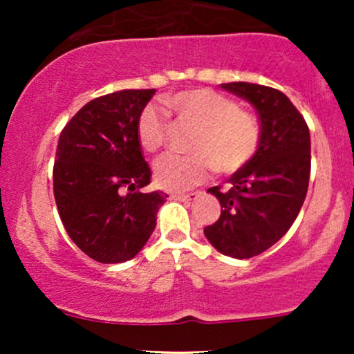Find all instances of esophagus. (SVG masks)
Wrapping results in <instances>:
<instances>
[{
  "label": "esophagus",
  "mask_w": 354,
  "mask_h": 354,
  "mask_svg": "<svg viewBox=\"0 0 354 354\" xmlns=\"http://www.w3.org/2000/svg\"><path fill=\"white\" fill-rule=\"evenodd\" d=\"M198 196H200V193H198V191H193V193H173V194H169V198H171V200H180V201L196 200Z\"/></svg>",
  "instance_id": "1"
}]
</instances>
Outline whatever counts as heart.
<instances>
[{
  "label": "heart",
  "mask_w": 354,
  "mask_h": 354,
  "mask_svg": "<svg viewBox=\"0 0 354 354\" xmlns=\"http://www.w3.org/2000/svg\"><path fill=\"white\" fill-rule=\"evenodd\" d=\"M185 124L196 128L189 156H165L154 165V183L166 191H185L208 180L216 169L233 174L258 153L261 126L243 111L238 101L209 88H196L166 98ZM169 123L153 104L138 118V140L148 153H158L168 143Z\"/></svg>",
  "instance_id": "b5f03b06"
}]
</instances>
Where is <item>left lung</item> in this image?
Instances as JSON below:
<instances>
[{
	"instance_id": "1",
	"label": "left lung",
	"mask_w": 354,
	"mask_h": 354,
	"mask_svg": "<svg viewBox=\"0 0 354 354\" xmlns=\"http://www.w3.org/2000/svg\"><path fill=\"white\" fill-rule=\"evenodd\" d=\"M221 88L256 108L261 143L253 160L230 178L228 188L208 189L221 214L205 234L219 253L246 259L279 241L301 209L311 171L310 129L279 89L245 81Z\"/></svg>"
}]
</instances>
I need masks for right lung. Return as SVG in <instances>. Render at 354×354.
Here are the masks:
<instances>
[{"label": "right lung", "mask_w": 354, "mask_h": 354, "mask_svg": "<svg viewBox=\"0 0 354 354\" xmlns=\"http://www.w3.org/2000/svg\"><path fill=\"white\" fill-rule=\"evenodd\" d=\"M156 89H121L84 104L61 131L53 191L68 236L95 261L135 258L168 194L145 193L151 169L138 118Z\"/></svg>", "instance_id": "add662e5"}]
</instances>
